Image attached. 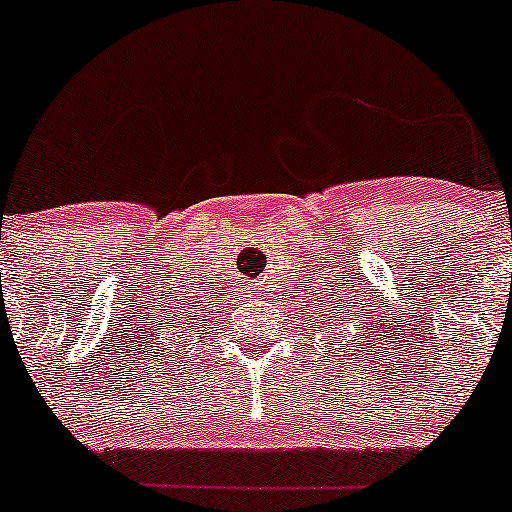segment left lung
Listing matches in <instances>:
<instances>
[{
    "instance_id": "8db88e82",
    "label": "left lung",
    "mask_w": 512,
    "mask_h": 512,
    "mask_svg": "<svg viewBox=\"0 0 512 512\" xmlns=\"http://www.w3.org/2000/svg\"><path fill=\"white\" fill-rule=\"evenodd\" d=\"M337 314H339V312H337Z\"/></svg>"
}]
</instances>
